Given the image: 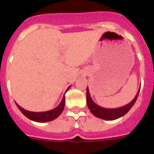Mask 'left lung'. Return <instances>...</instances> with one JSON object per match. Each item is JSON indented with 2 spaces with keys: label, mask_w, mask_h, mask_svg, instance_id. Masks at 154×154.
<instances>
[{
  "label": "left lung",
  "mask_w": 154,
  "mask_h": 154,
  "mask_svg": "<svg viewBox=\"0 0 154 154\" xmlns=\"http://www.w3.org/2000/svg\"><path fill=\"white\" fill-rule=\"evenodd\" d=\"M139 92H140V89H139V91L137 92V95H136V96L134 97V99H133L130 103H128L127 105H126L124 106L116 109H106L99 106H98L97 104H96V103L92 101V98H91L90 96V94H89V89L87 88V106H88V108L90 110V112H92L95 116H96V117L102 119H106V120H113V119H118V118L122 117L123 116H124L125 114H126L129 111H130V109L133 107L134 103L137 101Z\"/></svg>",
  "instance_id": "left-lung-1"
}]
</instances>
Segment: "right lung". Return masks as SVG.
<instances>
[{"mask_svg": "<svg viewBox=\"0 0 154 154\" xmlns=\"http://www.w3.org/2000/svg\"><path fill=\"white\" fill-rule=\"evenodd\" d=\"M69 87L67 89V90L69 89ZM65 97L64 96L60 104L58 105L56 108L49 110V111H47V112H31V111H28V110L24 109L22 107L20 106L19 105H17V103H15L17 105V108L20 109V111L27 118H28L31 120L38 122V123H45V122H49V121L54 120L62 113L64 109V107H65Z\"/></svg>", "mask_w": 154, "mask_h": 154, "instance_id": "1", "label": "right lung"}]
</instances>
